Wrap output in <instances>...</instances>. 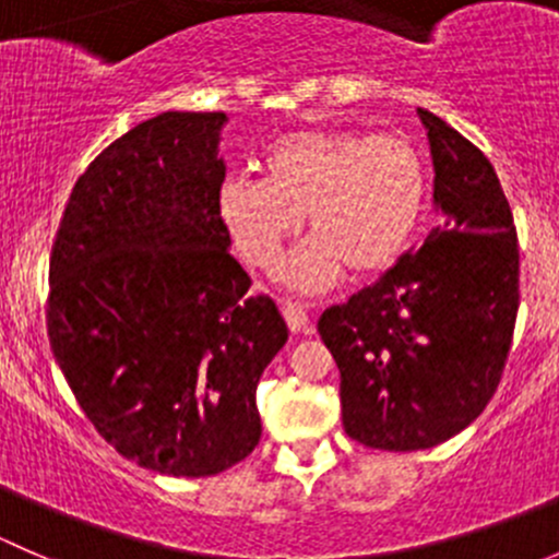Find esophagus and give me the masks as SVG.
<instances>
[{
  "instance_id": "34e87169",
  "label": "esophagus",
  "mask_w": 559,
  "mask_h": 559,
  "mask_svg": "<svg viewBox=\"0 0 559 559\" xmlns=\"http://www.w3.org/2000/svg\"><path fill=\"white\" fill-rule=\"evenodd\" d=\"M281 313H284L286 324H289L292 332H300L306 330L308 324H311V319H308V311L300 306V302H281Z\"/></svg>"
}]
</instances>
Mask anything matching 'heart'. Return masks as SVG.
<instances>
[{
    "instance_id": "heart-1",
    "label": "heart",
    "mask_w": 559,
    "mask_h": 559,
    "mask_svg": "<svg viewBox=\"0 0 559 559\" xmlns=\"http://www.w3.org/2000/svg\"><path fill=\"white\" fill-rule=\"evenodd\" d=\"M425 156L408 138L302 129L264 156V180L229 175L218 216L248 264L273 270L308 216L313 238L286 264L300 292H324L348 267L381 275L408 251L427 205Z\"/></svg>"
}]
</instances>
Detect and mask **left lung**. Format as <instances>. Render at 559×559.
<instances>
[{
  "label": "left lung",
  "instance_id": "obj_1",
  "mask_svg": "<svg viewBox=\"0 0 559 559\" xmlns=\"http://www.w3.org/2000/svg\"><path fill=\"white\" fill-rule=\"evenodd\" d=\"M419 118L447 218L319 319L341 370L343 430L384 452L438 447L487 408L520 311V243L498 175L447 121L421 107Z\"/></svg>",
  "mask_w": 559,
  "mask_h": 559
}]
</instances>
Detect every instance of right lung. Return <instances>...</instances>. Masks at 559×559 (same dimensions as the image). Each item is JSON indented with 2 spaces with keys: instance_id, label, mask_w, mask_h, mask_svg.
<instances>
[{
  "instance_id": "1",
  "label": "right lung",
  "mask_w": 559,
  "mask_h": 559,
  "mask_svg": "<svg viewBox=\"0 0 559 559\" xmlns=\"http://www.w3.org/2000/svg\"><path fill=\"white\" fill-rule=\"evenodd\" d=\"M224 112L138 123L75 180L50 251L48 337L94 430L165 476L257 449V384L289 330L227 251Z\"/></svg>"
}]
</instances>
